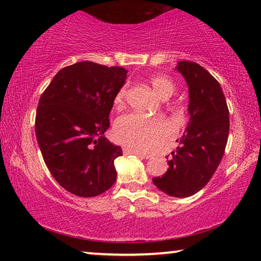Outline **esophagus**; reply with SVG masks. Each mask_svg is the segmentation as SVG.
Returning a JSON list of instances; mask_svg holds the SVG:
<instances>
[{
    "instance_id": "34e87169",
    "label": "esophagus",
    "mask_w": 261,
    "mask_h": 261,
    "mask_svg": "<svg viewBox=\"0 0 261 261\" xmlns=\"http://www.w3.org/2000/svg\"><path fill=\"white\" fill-rule=\"evenodd\" d=\"M123 152H124V154H135V155L140 156V158H144V159H148L149 158V155H147V154L138 152V151H136V149H132V148H129V147L123 148Z\"/></svg>"
}]
</instances>
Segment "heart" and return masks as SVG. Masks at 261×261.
<instances>
[{"instance_id": "obj_1", "label": "heart", "mask_w": 261, "mask_h": 261, "mask_svg": "<svg viewBox=\"0 0 261 261\" xmlns=\"http://www.w3.org/2000/svg\"><path fill=\"white\" fill-rule=\"evenodd\" d=\"M154 91L161 98H169L176 90L175 83L169 77L156 74L149 78ZM126 86H122L114 96V107L121 109L126 100ZM114 139L124 146L139 152H153L161 147L173 136V127L160 117H145L139 114L123 115L115 122Z\"/></svg>"}]
</instances>
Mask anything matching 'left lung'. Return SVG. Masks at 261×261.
Listing matches in <instances>:
<instances>
[{
	"label": "left lung",
	"instance_id": "obj_1",
	"mask_svg": "<svg viewBox=\"0 0 261 261\" xmlns=\"http://www.w3.org/2000/svg\"><path fill=\"white\" fill-rule=\"evenodd\" d=\"M177 70L189 86L190 121L179 146L168 160L169 169L161 177H154L153 183L168 196L185 198L210 182L222 160L229 109L219 82L201 65L180 61Z\"/></svg>",
	"mask_w": 261,
	"mask_h": 261
}]
</instances>
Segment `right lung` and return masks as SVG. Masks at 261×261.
I'll return each instance as SVG.
<instances>
[{
    "instance_id": "right-lung-1",
    "label": "right lung",
    "mask_w": 261,
    "mask_h": 261,
    "mask_svg": "<svg viewBox=\"0 0 261 261\" xmlns=\"http://www.w3.org/2000/svg\"><path fill=\"white\" fill-rule=\"evenodd\" d=\"M126 72L78 62L61 69L39 100L35 135L43 161L56 182L78 197L99 196L116 180L114 161L122 148L105 132Z\"/></svg>"
}]
</instances>
